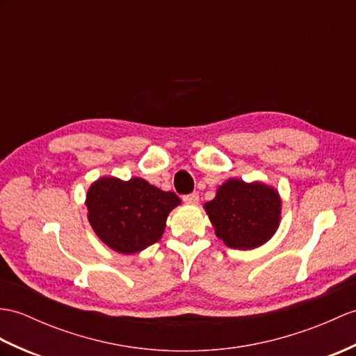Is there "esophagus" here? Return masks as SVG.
Wrapping results in <instances>:
<instances>
[{
  "mask_svg": "<svg viewBox=\"0 0 356 356\" xmlns=\"http://www.w3.org/2000/svg\"><path fill=\"white\" fill-rule=\"evenodd\" d=\"M184 202H185L186 204H191V206L197 204V203H198V194H197V193H193V194L184 195Z\"/></svg>",
  "mask_w": 356,
  "mask_h": 356,
  "instance_id": "esophagus-1",
  "label": "esophagus"
}]
</instances>
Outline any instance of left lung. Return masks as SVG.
Wrapping results in <instances>:
<instances>
[{"label":"left lung","instance_id":"obj_1","mask_svg":"<svg viewBox=\"0 0 356 356\" xmlns=\"http://www.w3.org/2000/svg\"><path fill=\"white\" fill-rule=\"evenodd\" d=\"M216 235L230 249L252 250L276 234L282 216L277 189L264 181L227 179L204 203Z\"/></svg>","mask_w":356,"mask_h":356}]
</instances>
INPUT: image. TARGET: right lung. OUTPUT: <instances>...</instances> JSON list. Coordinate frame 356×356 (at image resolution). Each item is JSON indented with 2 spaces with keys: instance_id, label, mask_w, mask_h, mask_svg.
<instances>
[{
  "instance_id": "right-lung-1",
  "label": "right lung",
  "mask_w": 356,
  "mask_h": 356,
  "mask_svg": "<svg viewBox=\"0 0 356 356\" xmlns=\"http://www.w3.org/2000/svg\"><path fill=\"white\" fill-rule=\"evenodd\" d=\"M181 202L140 177L103 176L90 184L85 204L97 236L121 254H134L158 243L170 212Z\"/></svg>"
}]
</instances>
